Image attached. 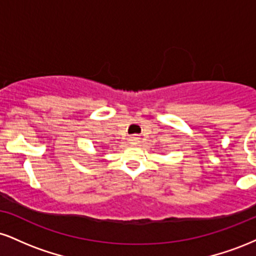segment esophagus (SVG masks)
<instances>
[{
  "mask_svg": "<svg viewBox=\"0 0 256 256\" xmlns=\"http://www.w3.org/2000/svg\"><path fill=\"white\" fill-rule=\"evenodd\" d=\"M137 140V138H131V140H132V142H134V140Z\"/></svg>",
  "mask_w": 256,
  "mask_h": 256,
  "instance_id": "obj_1",
  "label": "esophagus"
}]
</instances>
